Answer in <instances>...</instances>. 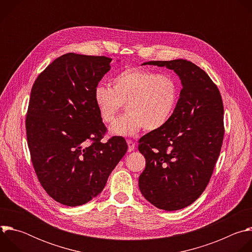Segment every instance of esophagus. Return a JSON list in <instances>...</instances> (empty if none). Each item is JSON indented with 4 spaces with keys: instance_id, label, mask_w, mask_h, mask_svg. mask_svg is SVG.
<instances>
[{
    "instance_id": "esophagus-1",
    "label": "esophagus",
    "mask_w": 252,
    "mask_h": 252,
    "mask_svg": "<svg viewBox=\"0 0 252 252\" xmlns=\"http://www.w3.org/2000/svg\"><path fill=\"white\" fill-rule=\"evenodd\" d=\"M126 142H127V146H128V152H132L135 148V143L131 139H127Z\"/></svg>"
}]
</instances>
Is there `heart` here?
<instances>
[{"mask_svg":"<svg viewBox=\"0 0 252 252\" xmlns=\"http://www.w3.org/2000/svg\"><path fill=\"white\" fill-rule=\"evenodd\" d=\"M178 98L179 89L173 77L141 67L120 71L113 88L100 84L94 90V101L104 123H112L126 103L127 113L111 126L114 133L123 135H133L141 128H162L171 119Z\"/></svg>","mask_w":252,"mask_h":252,"instance_id":"1","label":"heart"}]
</instances>
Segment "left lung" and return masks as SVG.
Returning a JSON list of instances; mask_svg holds the SVG:
<instances>
[{"label":"left lung","instance_id":"8db88e82","mask_svg":"<svg viewBox=\"0 0 252 252\" xmlns=\"http://www.w3.org/2000/svg\"><path fill=\"white\" fill-rule=\"evenodd\" d=\"M179 76L183 90L169 122L139 139L146 168L138 178L141 194L158 208L182 209L204 191L222 147L223 102L203 69L187 60L152 61Z\"/></svg>","mask_w":252,"mask_h":252}]
</instances>
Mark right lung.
<instances>
[{
	"label": "right lung",
	"instance_id": "1",
	"mask_svg": "<svg viewBox=\"0 0 252 252\" xmlns=\"http://www.w3.org/2000/svg\"><path fill=\"white\" fill-rule=\"evenodd\" d=\"M111 58L64 54L35 79L26 117L31 160L39 182L56 201L82 205L103 189L126 155V141H101L106 127L94 90L110 70Z\"/></svg>",
	"mask_w": 252,
	"mask_h": 252
}]
</instances>
